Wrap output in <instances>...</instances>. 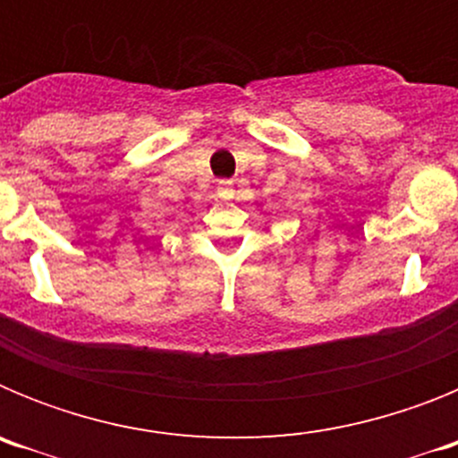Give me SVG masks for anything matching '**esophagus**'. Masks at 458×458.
I'll use <instances>...</instances> for the list:
<instances>
[{
	"mask_svg": "<svg viewBox=\"0 0 458 458\" xmlns=\"http://www.w3.org/2000/svg\"><path fill=\"white\" fill-rule=\"evenodd\" d=\"M217 194H220L222 199H229V197L233 194L232 181H217Z\"/></svg>",
	"mask_w": 458,
	"mask_h": 458,
	"instance_id": "obj_1",
	"label": "esophagus"
}]
</instances>
